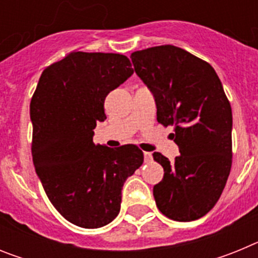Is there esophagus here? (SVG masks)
I'll return each instance as SVG.
<instances>
[{"mask_svg": "<svg viewBox=\"0 0 258 258\" xmlns=\"http://www.w3.org/2000/svg\"><path fill=\"white\" fill-rule=\"evenodd\" d=\"M143 156H145V163H150V161H152L151 152H145V154H143Z\"/></svg>", "mask_w": 258, "mask_h": 258, "instance_id": "esophagus-1", "label": "esophagus"}]
</instances>
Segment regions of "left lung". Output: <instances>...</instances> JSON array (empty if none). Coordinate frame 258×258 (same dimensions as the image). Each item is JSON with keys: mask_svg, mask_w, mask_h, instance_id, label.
Listing matches in <instances>:
<instances>
[{"mask_svg": "<svg viewBox=\"0 0 258 258\" xmlns=\"http://www.w3.org/2000/svg\"><path fill=\"white\" fill-rule=\"evenodd\" d=\"M136 74L155 97L157 121L173 125L181 155L154 160L164 177L154 186L159 211L187 222L206 216L220 199L232 163V113L222 84L209 63L173 46L132 52Z\"/></svg>", "mask_w": 258, "mask_h": 258, "instance_id": "1", "label": "left lung"}]
</instances>
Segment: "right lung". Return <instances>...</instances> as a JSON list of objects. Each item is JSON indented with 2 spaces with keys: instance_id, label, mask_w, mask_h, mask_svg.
<instances>
[{
  "instance_id": "obj_1",
  "label": "right lung",
  "mask_w": 258,
  "mask_h": 258,
  "mask_svg": "<svg viewBox=\"0 0 258 258\" xmlns=\"http://www.w3.org/2000/svg\"><path fill=\"white\" fill-rule=\"evenodd\" d=\"M112 52H71L45 68L32 97V156L51 204L71 223L98 229L116 218L124 182L143 163L137 146L94 145L104 99L133 75Z\"/></svg>"
}]
</instances>
